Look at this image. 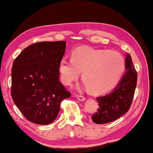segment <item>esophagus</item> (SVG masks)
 <instances>
[{"instance_id": "34e87169", "label": "esophagus", "mask_w": 153, "mask_h": 153, "mask_svg": "<svg viewBox=\"0 0 153 153\" xmlns=\"http://www.w3.org/2000/svg\"><path fill=\"white\" fill-rule=\"evenodd\" d=\"M77 100H79V101H84V100H86V98H85L84 97H83V96H81V95H77Z\"/></svg>"}]
</instances>
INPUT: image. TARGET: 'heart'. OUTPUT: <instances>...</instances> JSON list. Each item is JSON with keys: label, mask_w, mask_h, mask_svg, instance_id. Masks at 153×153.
<instances>
[{"label": "heart", "mask_w": 153, "mask_h": 153, "mask_svg": "<svg viewBox=\"0 0 153 153\" xmlns=\"http://www.w3.org/2000/svg\"><path fill=\"white\" fill-rule=\"evenodd\" d=\"M59 69L64 84H70L82 72V78L89 91L101 94L112 89L120 81L125 70V61L115 51L82 46L72 52L71 60L62 59Z\"/></svg>", "instance_id": "heart-1"}]
</instances>
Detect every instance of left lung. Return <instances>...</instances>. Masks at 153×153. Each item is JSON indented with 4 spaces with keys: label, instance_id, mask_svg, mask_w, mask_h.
<instances>
[{
    "label": "left lung",
    "instance_id": "left-lung-1",
    "mask_svg": "<svg viewBox=\"0 0 153 153\" xmlns=\"http://www.w3.org/2000/svg\"><path fill=\"white\" fill-rule=\"evenodd\" d=\"M126 72L110 93L97 97L98 111L92 116L93 122L104 124L117 120L128 112L132 102L137 84V72L131 56L126 54Z\"/></svg>",
    "mask_w": 153,
    "mask_h": 153
}]
</instances>
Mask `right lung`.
<instances>
[{"label":"right lung","instance_id":"obj_1","mask_svg":"<svg viewBox=\"0 0 153 153\" xmlns=\"http://www.w3.org/2000/svg\"><path fill=\"white\" fill-rule=\"evenodd\" d=\"M66 42H40L27 46L15 59L11 69V97L27 120L40 125L53 122L60 104L69 98L59 80V64Z\"/></svg>","mask_w":153,"mask_h":153}]
</instances>
